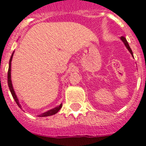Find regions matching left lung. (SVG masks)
Returning <instances> with one entry per match:
<instances>
[{
  "label": "left lung",
  "instance_id": "1",
  "mask_svg": "<svg viewBox=\"0 0 146 146\" xmlns=\"http://www.w3.org/2000/svg\"><path fill=\"white\" fill-rule=\"evenodd\" d=\"M121 40L123 42V44H125L126 47L127 48V50H129V52H130V53H131V55H132L133 56V54L132 50L130 49V46H129V44H128L127 41V40H126V38H124V37H121Z\"/></svg>",
  "mask_w": 146,
  "mask_h": 146
}]
</instances>
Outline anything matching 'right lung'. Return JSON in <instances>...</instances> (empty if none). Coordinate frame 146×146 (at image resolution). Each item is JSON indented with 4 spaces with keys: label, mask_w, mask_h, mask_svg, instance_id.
Returning <instances> with one entry per match:
<instances>
[{
    "label": "right lung",
    "mask_w": 146,
    "mask_h": 146,
    "mask_svg": "<svg viewBox=\"0 0 146 146\" xmlns=\"http://www.w3.org/2000/svg\"><path fill=\"white\" fill-rule=\"evenodd\" d=\"M13 53L12 56H11V57H10V63H9V69H8V74H7V82H8V86H9V88H10V92H11V94H12L13 97V99L15 100V101H16V104L18 105L19 108H21V105L19 104L18 99H17V96H16V93H15V91H14L13 87V85H12V80H11V61H12ZM62 108V104H60V106H57V107L53 108V109H51V110H49L47 111H46V112L41 114V115H38V117H47V116H50V115H55V114H56V113L60 110V108Z\"/></svg>",
    "instance_id": "add662e5"
}]
</instances>
